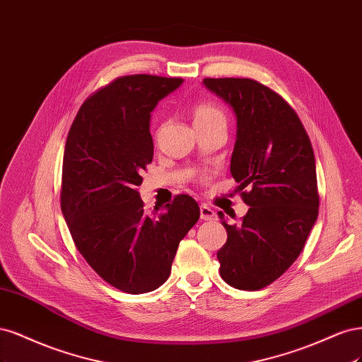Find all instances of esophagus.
<instances>
[{"instance_id":"34e87169","label":"esophagus","mask_w":362,"mask_h":362,"mask_svg":"<svg viewBox=\"0 0 362 362\" xmlns=\"http://www.w3.org/2000/svg\"><path fill=\"white\" fill-rule=\"evenodd\" d=\"M200 218L203 221H215L216 219V212L214 211V209H211L209 206L203 204L200 207Z\"/></svg>"}]
</instances>
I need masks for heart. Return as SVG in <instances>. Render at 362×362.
<instances>
[{"label":"heart","mask_w":362,"mask_h":362,"mask_svg":"<svg viewBox=\"0 0 362 362\" xmlns=\"http://www.w3.org/2000/svg\"><path fill=\"white\" fill-rule=\"evenodd\" d=\"M192 117H194L195 127L214 124L218 122H226L224 111L221 110L218 105H215L212 102H206V100H200L194 105Z\"/></svg>","instance_id":"1"}]
</instances>
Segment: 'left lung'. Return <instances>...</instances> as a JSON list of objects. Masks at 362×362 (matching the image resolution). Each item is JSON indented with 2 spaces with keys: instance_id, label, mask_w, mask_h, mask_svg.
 Listing matches in <instances>:
<instances>
[{
  "instance_id": "left-lung-1",
  "label": "left lung",
  "mask_w": 362,
  "mask_h": 362,
  "mask_svg": "<svg viewBox=\"0 0 362 362\" xmlns=\"http://www.w3.org/2000/svg\"><path fill=\"white\" fill-rule=\"evenodd\" d=\"M203 83L236 112L230 171L250 206L239 224H227L218 214L227 230L216 254L219 274L235 288L260 290L295 263L317 219L313 146L295 110L259 81L204 78Z\"/></svg>"
}]
</instances>
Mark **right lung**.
Here are the masks:
<instances>
[{"instance_id":"1","label":"right lung","mask_w":362,"mask_h":362,"mask_svg":"<svg viewBox=\"0 0 362 362\" xmlns=\"http://www.w3.org/2000/svg\"><path fill=\"white\" fill-rule=\"evenodd\" d=\"M182 78L126 75L81 105L69 131L62 211L75 247L103 281L139 295L164 284L180 240L200 218L192 197L147 214L136 186L153 159L148 123Z\"/></svg>"}]
</instances>
